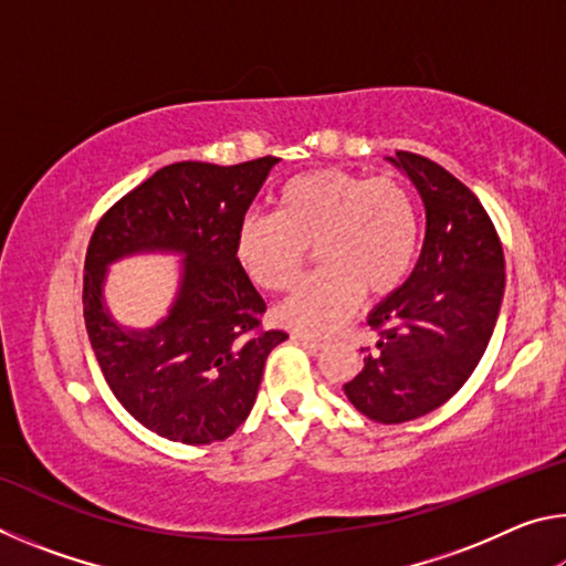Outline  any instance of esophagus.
Returning a JSON list of instances; mask_svg holds the SVG:
<instances>
[{"mask_svg": "<svg viewBox=\"0 0 566 566\" xmlns=\"http://www.w3.org/2000/svg\"><path fill=\"white\" fill-rule=\"evenodd\" d=\"M294 339L302 344V347H306L310 352H319V349H324V339H317V337H312V334H294Z\"/></svg>", "mask_w": 566, "mask_h": 566, "instance_id": "34e87169", "label": "esophagus"}]
</instances>
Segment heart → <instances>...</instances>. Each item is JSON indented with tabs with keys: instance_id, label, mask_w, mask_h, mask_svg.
Returning <instances> with one entry per match:
<instances>
[{
	"instance_id": "heart-1",
	"label": "heart",
	"mask_w": 566,
	"mask_h": 566,
	"mask_svg": "<svg viewBox=\"0 0 566 566\" xmlns=\"http://www.w3.org/2000/svg\"><path fill=\"white\" fill-rule=\"evenodd\" d=\"M419 217L397 179H369L347 169H314L292 177L274 197V217H247L234 256L249 282L286 292L300 282L317 249L324 270L306 280L280 310L284 327L324 334L357 310L364 292L399 290L415 266Z\"/></svg>"
}]
</instances>
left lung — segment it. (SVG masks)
<instances>
[{
	"mask_svg": "<svg viewBox=\"0 0 566 566\" xmlns=\"http://www.w3.org/2000/svg\"><path fill=\"white\" fill-rule=\"evenodd\" d=\"M387 159L424 202V244L409 280L369 312L377 352L344 395L364 417L401 424L452 399L482 359L504 296V252L474 191L444 167L411 151Z\"/></svg>",
	"mask_w": 566,
	"mask_h": 566,
	"instance_id": "1",
	"label": "left lung"
}]
</instances>
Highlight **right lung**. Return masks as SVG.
Instances as JSON below:
<instances>
[{
    "mask_svg": "<svg viewBox=\"0 0 566 566\" xmlns=\"http://www.w3.org/2000/svg\"><path fill=\"white\" fill-rule=\"evenodd\" d=\"M276 157L234 167L177 161L99 219L84 260V324L114 397L149 432L181 444L222 442L254 407L264 361L286 339L262 329L266 310L234 256L237 229ZM171 251L182 263L168 317L129 331L103 302L106 266Z\"/></svg>",
    "mask_w": 566,
    "mask_h": 566,
    "instance_id": "right-lung-1",
    "label": "right lung"
}]
</instances>
